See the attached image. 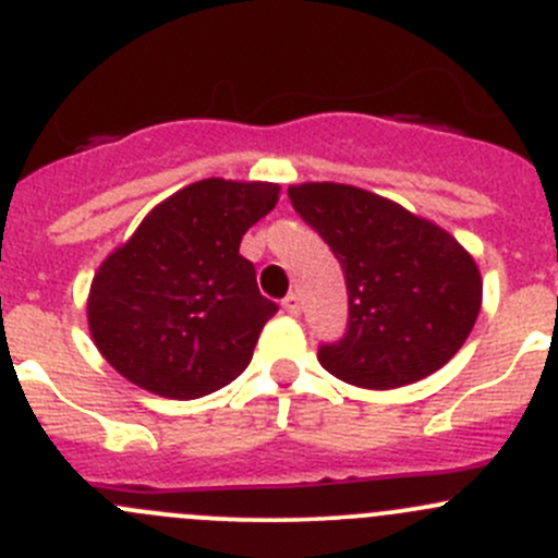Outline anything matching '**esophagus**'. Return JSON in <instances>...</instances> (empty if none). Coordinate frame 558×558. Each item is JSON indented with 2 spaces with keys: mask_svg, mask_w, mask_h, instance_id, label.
Here are the masks:
<instances>
[{
  "mask_svg": "<svg viewBox=\"0 0 558 558\" xmlns=\"http://www.w3.org/2000/svg\"><path fill=\"white\" fill-rule=\"evenodd\" d=\"M283 311L289 313V315H300V313H302V302H300V294H294V291H291V294L286 296V300H283Z\"/></svg>",
  "mask_w": 558,
  "mask_h": 558,
  "instance_id": "1",
  "label": "esophagus"
}]
</instances>
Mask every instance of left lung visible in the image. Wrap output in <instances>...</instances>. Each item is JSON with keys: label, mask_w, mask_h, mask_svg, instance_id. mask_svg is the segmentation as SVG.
I'll list each match as a JSON object with an SVG mask.
<instances>
[{"label": "left lung", "mask_w": 558, "mask_h": 558, "mask_svg": "<svg viewBox=\"0 0 558 558\" xmlns=\"http://www.w3.org/2000/svg\"><path fill=\"white\" fill-rule=\"evenodd\" d=\"M289 199L345 272L348 329L318 348L320 367L359 388H399L451 362L481 313L475 258L437 223L356 185H291Z\"/></svg>", "instance_id": "1"}]
</instances>
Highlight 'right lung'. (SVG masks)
<instances>
[{"mask_svg": "<svg viewBox=\"0 0 558 558\" xmlns=\"http://www.w3.org/2000/svg\"><path fill=\"white\" fill-rule=\"evenodd\" d=\"M280 185L207 178L156 205L105 258L88 294L99 353L134 386L196 399L251 364L278 305L262 296L240 240Z\"/></svg>", "mask_w": 558, "mask_h": 558, "instance_id": "add662e5", "label": "right lung"}]
</instances>
